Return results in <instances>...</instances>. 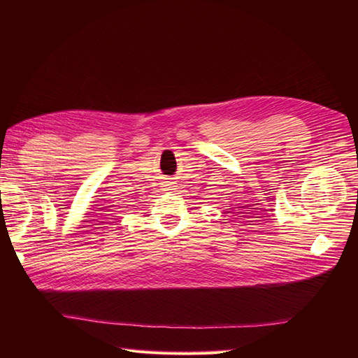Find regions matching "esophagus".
<instances>
[{"instance_id": "obj_1", "label": "esophagus", "mask_w": 358, "mask_h": 358, "mask_svg": "<svg viewBox=\"0 0 358 358\" xmlns=\"http://www.w3.org/2000/svg\"><path fill=\"white\" fill-rule=\"evenodd\" d=\"M162 189H163V191H166V192H173L175 189H177V186H175L173 181H163Z\"/></svg>"}]
</instances>
